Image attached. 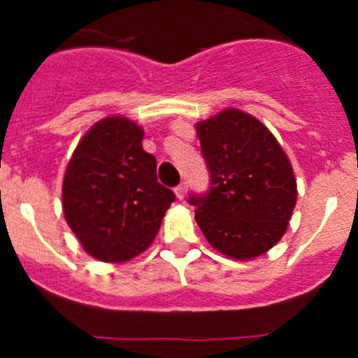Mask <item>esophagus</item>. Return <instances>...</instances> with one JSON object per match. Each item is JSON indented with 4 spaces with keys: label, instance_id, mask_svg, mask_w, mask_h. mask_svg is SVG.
Here are the masks:
<instances>
[{
    "label": "esophagus",
    "instance_id": "obj_1",
    "mask_svg": "<svg viewBox=\"0 0 358 358\" xmlns=\"http://www.w3.org/2000/svg\"><path fill=\"white\" fill-rule=\"evenodd\" d=\"M186 192H188V186H186V182H181L179 186H176V195L179 201H182V199L186 197Z\"/></svg>",
    "mask_w": 358,
    "mask_h": 358
}]
</instances>
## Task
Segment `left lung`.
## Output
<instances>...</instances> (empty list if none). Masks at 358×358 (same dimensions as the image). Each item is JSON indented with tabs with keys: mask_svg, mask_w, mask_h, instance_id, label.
<instances>
[{
	"mask_svg": "<svg viewBox=\"0 0 358 358\" xmlns=\"http://www.w3.org/2000/svg\"><path fill=\"white\" fill-rule=\"evenodd\" d=\"M210 189L189 195L208 242L235 260L264 255L283 236L296 206L289 157L264 123L226 109L197 123Z\"/></svg>",
	"mask_w": 358,
	"mask_h": 358,
	"instance_id": "left-lung-1",
	"label": "left lung"
}]
</instances>
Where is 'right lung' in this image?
I'll list each match as a JSON object with an SVG mask.
<instances>
[{
	"label": "right lung",
	"instance_id": "add662e5",
	"mask_svg": "<svg viewBox=\"0 0 358 358\" xmlns=\"http://www.w3.org/2000/svg\"><path fill=\"white\" fill-rule=\"evenodd\" d=\"M143 131L123 116L94 123L77 145L62 182L68 226L87 255L125 262L148 248L176 195L157 182Z\"/></svg>",
	"mask_w": 358,
	"mask_h": 358
}]
</instances>
